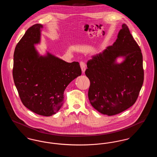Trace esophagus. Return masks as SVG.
<instances>
[{
	"instance_id": "obj_1",
	"label": "esophagus",
	"mask_w": 157,
	"mask_h": 157,
	"mask_svg": "<svg viewBox=\"0 0 157 157\" xmlns=\"http://www.w3.org/2000/svg\"><path fill=\"white\" fill-rule=\"evenodd\" d=\"M80 67H81V70H82V72L84 73L85 70H86V67H85V63L83 62H80Z\"/></svg>"
}]
</instances>
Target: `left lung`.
<instances>
[{
	"label": "left lung",
	"instance_id": "obj_1",
	"mask_svg": "<svg viewBox=\"0 0 157 157\" xmlns=\"http://www.w3.org/2000/svg\"><path fill=\"white\" fill-rule=\"evenodd\" d=\"M119 57L124 58L121 64L116 62ZM87 67L88 98L98 112L112 116L134 104L144 82L142 55L126 24L113 44L92 56Z\"/></svg>",
	"mask_w": 157,
	"mask_h": 157
}]
</instances>
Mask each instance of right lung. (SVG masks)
<instances>
[{
    "label": "right lung",
    "mask_w": 157,
    "mask_h": 157,
    "mask_svg": "<svg viewBox=\"0 0 157 157\" xmlns=\"http://www.w3.org/2000/svg\"><path fill=\"white\" fill-rule=\"evenodd\" d=\"M41 24L30 27L15 48L13 78L21 101L38 115L49 117L63 105L67 85L80 76L78 62L68 63L47 52L39 54L35 45L40 42Z\"/></svg>",
    "instance_id": "right-lung-1"
}]
</instances>
